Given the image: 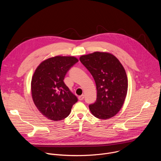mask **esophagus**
<instances>
[{
    "instance_id": "34e87169",
    "label": "esophagus",
    "mask_w": 161,
    "mask_h": 161,
    "mask_svg": "<svg viewBox=\"0 0 161 161\" xmlns=\"http://www.w3.org/2000/svg\"><path fill=\"white\" fill-rule=\"evenodd\" d=\"M84 97H85L84 95L82 94V95H81V96H80L78 97V99H79L80 101H82V100L84 99Z\"/></svg>"
}]
</instances>
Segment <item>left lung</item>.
Instances as JSON below:
<instances>
[{"label":"left lung","mask_w":161,"mask_h":161,"mask_svg":"<svg viewBox=\"0 0 161 161\" xmlns=\"http://www.w3.org/2000/svg\"><path fill=\"white\" fill-rule=\"evenodd\" d=\"M80 62L93 76L97 99L89 105L93 115L108 119L120 111L127 92L128 81L124 67L113 55L96 52L82 55Z\"/></svg>","instance_id":"left-lung-1"}]
</instances>
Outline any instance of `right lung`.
<instances>
[{
	"mask_svg": "<svg viewBox=\"0 0 161 161\" xmlns=\"http://www.w3.org/2000/svg\"><path fill=\"white\" fill-rule=\"evenodd\" d=\"M78 60L75 57L56 56L42 62L31 81L33 101L47 119L58 121L69 114L78 98L64 82L65 75Z\"/></svg>",
	"mask_w": 161,
	"mask_h": 161,
	"instance_id": "add662e5",
	"label": "right lung"
}]
</instances>
